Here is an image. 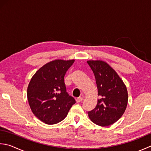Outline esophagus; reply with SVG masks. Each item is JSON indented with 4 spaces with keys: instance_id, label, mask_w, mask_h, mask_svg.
<instances>
[{
    "instance_id": "obj_1",
    "label": "esophagus",
    "mask_w": 151,
    "mask_h": 151,
    "mask_svg": "<svg viewBox=\"0 0 151 151\" xmlns=\"http://www.w3.org/2000/svg\"><path fill=\"white\" fill-rule=\"evenodd\" d=\"M82 100H83V99H82V97H78V98L76 99V103H80V102H81Z\"/></svg>"
}]
</instances>
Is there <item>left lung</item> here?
<instances>
[{"label":"left lung","mask_w":151,"mask_h":151,"mask_svg":"<svg viewBox=\"0 0 151 151\" xmlns=\"http://www.w3.org/2000/svg\"><path fill=\"white\" fill-rule=\"evenodd\" d=\"M95 76L98 96L96 107L88 111L90 120L97 125L107 126L120 119L128 104L125 84L109 65L103 61H88Z\"/></svg>","instance_id":"8db88e82"}]
</instances>
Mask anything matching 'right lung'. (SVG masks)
Instances as JSON below:
<instances>
[{
	"label": "right lung",
	"mask_w": 151,
	"mask_h": 151,
	"mask_svg": "<svg viewBox=\"0 0 151 151\" xmlns=\"http://www.w3.org/2000/svg\"><path fill=\"white\" fill-rule=\"evenodd\" d=\"M75 60H58L42 67L32 76L27 88V99L31 111L46 124L63 120L75 99L67 92L64 76Z\"/></svg>",
	"instance_id": "obj_1"
}]
</instances>
